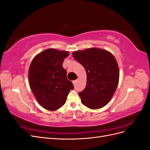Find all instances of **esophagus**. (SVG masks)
Instances as JSON below:
<instances>
[{
	"mask_svg": "<svg viewBox=\"0 0 150 150\" xmlns=\"http://www.w3.org/2000/svg\"><path fill=\"white\" fill-rule=\"evenodd\" d=\"M76 83H77V79L74 80V81H72V83H73V84H74V85H75V84H76Z\"/></svg>",
	"mask_w": 150,
	"mask_h": 150,
	"instance_id": "esophagus-1",
	"label": "esophagus"
}]
</instances>
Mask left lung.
Masks as SVG:
<instances>
[{
    "mask_svg": "<svg viewBox=\"0 0 150 150\" xmlns=\"http://www.w3.org/2000/svg\"><path fill=\"white\" fill-rule=\"evenodd\" d=\"M87 74V84L79 93L84 106L92 110L101 108L109 103L119 82V68L115 57L105 50L90 48L72 53Z\"/></svg>",
    "mask_w": 150,
    "mask_h": 150,
    "instance_id": "1",
    "label": "left lung"
}]
</instances>
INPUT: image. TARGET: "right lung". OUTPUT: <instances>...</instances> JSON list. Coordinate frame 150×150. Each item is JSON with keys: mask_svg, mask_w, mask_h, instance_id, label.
Returning <instances> with one entry per match:
<instances>
[{"mask_svg": "<svg viewBox=\"0 0 150 150\" xmlns=\"http://www.w3.org/2000/svg\"><path fill=\"white\" fill-rule=\"evenodd\" d=\"M68 55L66 51L48 49L36 56L30 64L29 83L32 92L40 105L47 110L62 107L70 90L74 89L62 67Z\"/></svg>", "mask_w": 150, "mask_h": 150, "instance_id": "1", "label": "right lung"}]
</instances>
